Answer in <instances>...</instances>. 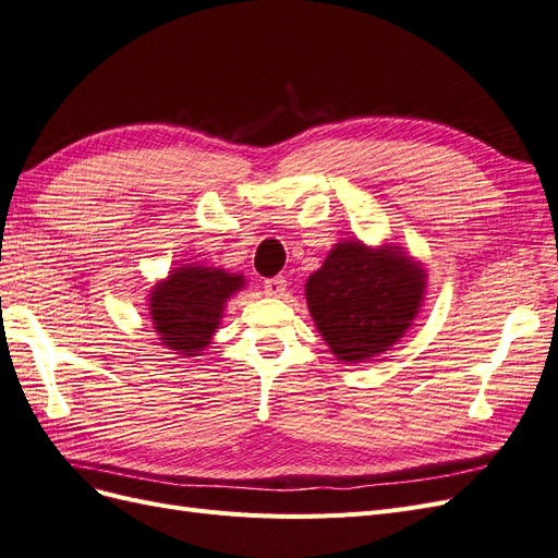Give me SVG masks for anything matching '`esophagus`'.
<instances>
[{
  "label": "esophagus",
  "instance_id": "34e87169",
  "mask_svg": "<svg viewBox=\"0 0 558 558\" xmlns=\"http://www.w3.org/2000/svg\"><path fill=\"white\" fill-rule=\"evenodd\" d=\"M286 279L283 277H272V279H267L265 283H263V289H265V293L267 295H272V298H281L283 293H286Z\"/></svg>",
  "mask_w": 558,
  "mask_h": 558
}]
</instances>
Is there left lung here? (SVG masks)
I'll return each instance as SVG.
<instances>
[{
    "mask_svg": "<svg viewBox=\"0 0 558 558\" xmlns=\"http://www.w3.org/2000/svg\"><path fill=\"white\" fill-rule=\"evenodd\" d=\"M428 272L398 244L337 242L305 283L314 326L342 363L373 361L393 349L424 305Z\"/></svg>",
    "mask_w": 558,
    "mask_h": 558,
    "instance_id": "1",
    "label": "left lung"
}]
</instances>
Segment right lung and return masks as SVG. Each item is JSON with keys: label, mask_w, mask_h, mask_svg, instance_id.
I'll return each instance as SVG.
<instances>
[{"label": "right lung", "mask_w": 558, "mask_h": 558, "mask_svg": "<svg viewBox=\"0 0 558 558\" xmlns=\"http://www.w3.org/2000/svg\"><path fill=\"white\" fill-rule=\"evenodd\" d=\"M246 286L223 267L183 263L148 291V316L158 340L181 359L202 356L221 328L228 300Z\"/></svg>", "instance_id": "right-lung-1"}]
</instances>
